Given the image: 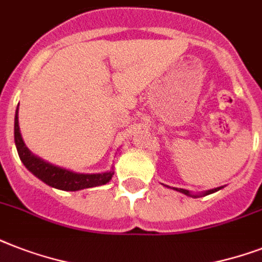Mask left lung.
<instances>
[{
	"label": "left lung",
	"mask_w": 262,
	"mask_h": 262,
	"mask_svg": "<svg viewBox=\"0 0 262 262\" xmlns=\"http://www.w3.org/2000/svg\"><path fill=\"white\" fill-rule=\"evenodd\" d=\"M167 187H170V186H167ZM170 189H174V190L179 191V193H183V194L189 195V197H193V199H197V197H203V195L212 194V193H215V191L220 190V189H222V186H220V187H215V189H209V190L203 191V193H199V194H193L191 191L186 190V189H181V187H170Z\"/></svg>",
	"instance_id": "1"
}]
</instances>
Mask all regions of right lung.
I'll list each match as a JSON object with an SVG mask.
<instances>
[{
	"instance_id": "add662e5",
	"label": "right lung",
	"mask_w": 262,
	"mask_h": 262,
	"mask_svg": "<svg viewBox=\"0 0 262 262\" xmlns=\"http://www.w3.org/2000/svg\"><path fill=\"white\" fill-rule=\"evenodd\" d=\"M14 144L17 148V154L20 160L30 172L45 182L49 186L65 191H77L88 189V187L102 186L110 182L114 171L113 167L106 172H96V174H84L76 172L68 168L59 167L53 163H49L42 158H39L28 149L20 133L18 127V107L14 114Z\"/></svg>"
}]
</instances>
